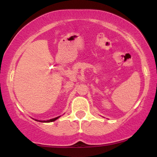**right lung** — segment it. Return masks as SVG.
Segmentation results:
<instances>
[{"label":"right lung","instance_id":"obj_1","mask_svg":"<svg viewBox=\"0 0 157 157\" xmlns=\"http://www.w3.org/2000/svg\"><path fill=\"white\" fill-rule=\"evenodd\" d=\"M59 117H56L54 119H50V120H47V121H38V120H36V121H40V122H52V121H54L56 120L57 119H59Z\"/></svg>","mask_w":157,"mask_h":157}]
</instances>
